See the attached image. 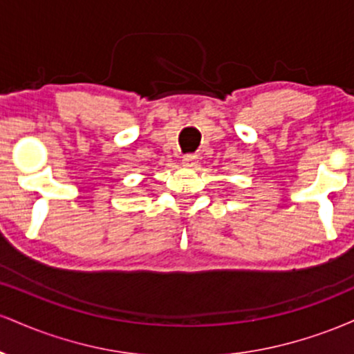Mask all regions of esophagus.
Returning a JSON list of instances; mask_svg holds the SVG:
<instances>
[{
  "label": "esophagus",
  "instance_id": "1",
  "mask_svg": "<svg viewBox=\"0 0 354 354\" xmlns=\"http://www.w3.org/2000/svg\"><path fill=\"white\" fill-rule=\"evenodd\" d=\"M196 165H198L196 154H186V156L183 158V166H186V168H193V166Z\"/></svg>",
  "mask_w": 354,
  "mask_h": 354
}]
</instances>
